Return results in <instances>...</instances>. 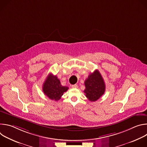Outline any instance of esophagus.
I'll return each mask as SVG.
<instances>
[{
    "label": "esophagus",
    "instance_id": "esophagus-1",
    "mask_svg": "<svg viewBox=\"0 0 147 147\" xmlns=\"http://www.w3.org/2000/svg\"><path fill=\"white\" fill-rule=\"evenodd\" d=\"M71 87L73 88H77L78 87V86L77 84H74V85H72L71 86Z\"/></svg>",
    "mask_w": 147,
    "mask_h": 147
}]
</instances>
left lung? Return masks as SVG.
<instances>
[{"mask_svg": "<svg viewBox=\"0 0 147 147\" xmlns=\"http://www.w3.org/2000/svg\"><path fill=\"white\" fill-rule=\"evenodd\" d=\"M84 85L86 89L84 92L91 102L97 100L105 91V84L98 70L89 75L84 82Z\"/></svg>", "mask_w": 147, "mask_h": 147, "instance_id": "8db88e82", "label": "left lung"}]
</instances>
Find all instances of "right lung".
I'll return each mask as SVG.
<instances>
[{
  "instance_id": "obj_1",
  "label": "right lung",
  "mask_w": 147,
  "mask_h": 147,
  "mask_svg": "<svg viewBox=\"0 0 147 147\" xmlns=\"http://www.w3.org/2000/svg\"><path fill=\"white\" fill-rule=\"evenodd\" d=\"M69 89L68 87L61 85L60 80L56 76L52 73L47 77L42 86V90L45 95L49 99L56 101L59 100L65 92Z\"/></svg>"
}]
</instances>
